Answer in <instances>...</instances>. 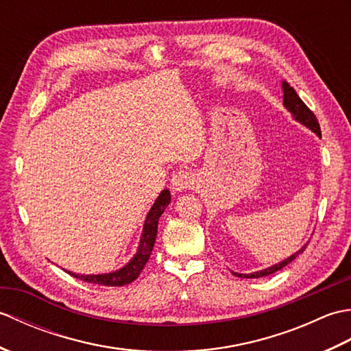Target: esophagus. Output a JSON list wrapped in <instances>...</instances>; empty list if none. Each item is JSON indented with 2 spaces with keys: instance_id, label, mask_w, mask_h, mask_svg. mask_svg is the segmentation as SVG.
Here are the masks:
<instances>
[{
  "instance_id": "1",
  "label": "esophagus",
  "mask_w": 351,
  "mask_h": 351,
  "mask_svg": "<svg viewBox=\"0 0 351 351\" xmlns=\"http://www.w3.org/2000/svg\"><path fill=\"white\" fill-rule=\"evenodd\" d=\"M193 184H195V176L187 170L176 171L173 178H171V190H173V193H181L187 190Z\"/></svg>"
}]
</instances>
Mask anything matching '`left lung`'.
Segmentation results:
<instances>
[{
	"instance_id": "left-lung-1",
	"label": "left lung",
	"mask_w": 351,
	"mask_h": 351,
	"mask_svg": "<svg viewBox=\"0 0 351 351\" xmlns=\"http://www.w3.org/2000/svg\"><path fill=\"white\" fill-rule=\"evenodd\" d=\"M282 90H283V107H285L291 114H293V117L295 119L297 122H300L302 125L306 126V128H309L312 132H315L318 137H322V130H319V123L317 121L315 114L312 113V111L306 107V104H304L300 98L299 95L295 93V90L293 87H291L287 81H282ZM308 244H304L303 247L300 250H297L295 253H293V255L288 256L287 259L280 261V263L274 264L271 267L268 268H264V270H259V271H253V273H249V274H243V273H235L232 271L235 276H238V278H245V279H258V278H264V276H268V274H273L278 270H280V268H283L285 265H288L291 261H294L297 256L300 255V253H303V250L306 249Z\"/></svg>"
}]
</instances>
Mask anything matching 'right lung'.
Wrapping results in <instances>:
<instances>
[{"mask_svg":"<svg viewBox=\"0 0 351 351\" xmlns=\"http://www.w3.org/2000/svg\"><path fill=\"white\" fill-rule=\"evenodd\" d=\"M169 204H170V191L166 189L160 193V196L156 197L152 208L149 210L146 215V220L143 225V234L140 237V244L137 247L136 255H134L130 259V263L123 265L122 268H119L116 271L102 273V274H78L68 270L64 271L80 280H84L88 283H98V285H104V287H122V285H128V283H131L132 280H136L149 261V256H151L154 244H155V238H156V230H158V220L161 217V214L164 213V210L169 206Z\"/></svg>","mask_w":351,"mask_h":351,"instance_id":"add662e5","label":"right lung"}]
</instances>
